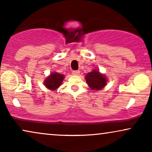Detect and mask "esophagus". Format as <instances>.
<instances>
[{"mask_svg":"<svg viewBox=\"0 0 152 152\" xmlns=\"http://www.w3.org/2000/svg\"><path fill=\"white\" fill-rule=\"evenodd\" d=\"M72 75H79L80 73V70H74V71H72Z\"/></svg>","mask_w":152,"mask_h":152,"instance_id":"esophagus-1","label":"esophagus"}]
</instances>
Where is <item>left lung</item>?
I'll return each mask as SVG.
<instances>
[{"mask_svg":"<svg viewBox=\"0 0 152 152\" xmlns=\"http://www.w3.org/2000/svg\"><path fill=\"white\" fill-rule=\"evenodd\" d=\"M87 84L93 91H99L107 86L108 79L104 74L101 73L98 69H93L85 76Z\"/></svg>","mask_w":152,"mask_h":152,"instance_id":"left-lung-1","label":"left lung"}]
</instances>
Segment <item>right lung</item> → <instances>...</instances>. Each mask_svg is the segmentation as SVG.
<instances>
[{"label": "right lung", "instance_id": "add662e5", "mask_svg": "<svg viewBox=\"0 0 152 152\" xmlns=\"http://www.w3.org/2000/svg\"><path fill=\"white\" fill-rule=\"evenodd\" d=\"M64 79V75L57 72H51L43 81V84L49 90L55 91L61 86Z\"/></svg>", "mask_w": 152, "mask_h": 152}]
</instances>
